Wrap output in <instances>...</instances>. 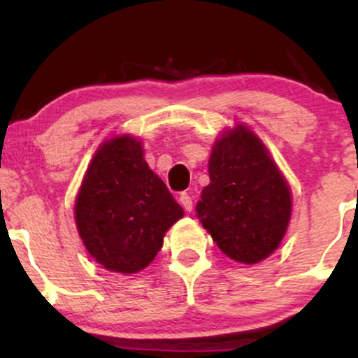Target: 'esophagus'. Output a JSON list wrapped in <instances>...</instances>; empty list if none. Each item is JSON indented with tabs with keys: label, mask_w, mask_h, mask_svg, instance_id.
<instances>
[{
	"label": "esophagus",
	"mask_w": 358,
	"mask_h": 358,
	"mask_svg": "<svg viewBox=\"0 0 358 358\" xmlns=\"http://www.w3.org/2000/svg\"><path fill=\"white\" fill-rule=\"evenodd\" d=\"M178 200H180V203H182V207L185 208V212H192L193 210V200H192V196L188 195V193H182Z\"/></svg>",
	"instance_id": "esophagus-1"
}]
</instances>
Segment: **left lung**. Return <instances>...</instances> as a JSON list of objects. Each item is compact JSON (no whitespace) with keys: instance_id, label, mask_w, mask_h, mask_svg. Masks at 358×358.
Wrapping results in <instances>:
<instances>
[{"instance_id":"left-lung-1","label":"left lung","mask_w":358,"mask_h":358,"mask_svg":"<svg viewBox=\"0 0 358 358\" xmlns=\"http://www.w3.org/2000/svg\"><path fill=\"white\" fill-rule=\"evenodd\" d=\"M210 183L195 210L225 256L257 264L281 244L291 219V190L268 148L248 126L215 139L208 159Z\"/></svg>"}]
</instances>
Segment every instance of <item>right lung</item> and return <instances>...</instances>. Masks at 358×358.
Returning <instances> with one entry per match:
<instances>
[{"instance_id":"right-lung-1","label":"right lung","mask_w":358,"mask_h":358,"mask_svg":"<svg viewBox=\"0 0 358 358\" xmlns=\"http://www.w3.org/2000/svg\"><path fill=\"white\" fill-rule=\"evenodd\" d=\"M73 217L94 261L127 276L153 262L183 208L148 166L141 141L119 134L102 143L90 159Z\"/></svg>"}]
</instances>
